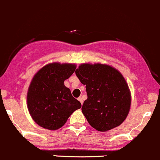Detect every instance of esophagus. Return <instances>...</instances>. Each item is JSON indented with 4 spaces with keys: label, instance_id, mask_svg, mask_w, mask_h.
<instances>
[{
    "label": "esophagus",
    "instance_id": "obj_1",
    "mask_svg": "<svg viewBox=\"0 0 160 160\" xmlns=\"http://www.w3.org/2000/svg\"><path fill=\"white\" fill-rule=\"evenodd\" d=\"M78 101H79L80 102H81V104H82V105L83 104V99H82V97H79V98H78Z\"/></svg>",
    "mask_w": 160,
    "mask_h": 160
}]
</instances>
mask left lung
<instances>
[{
	"mask_svg": "<svg viewBox=\"0 0 160 160\" xmlns=\"http://www.w3.org/2000/svg\"><path fill=\"white\" fill-rule=\"evenodd\" d=\"M85 85L88 98L82 111L92 127L106 132L120 126L127 117L131 93L124 77L108 65L82 64L75 70Z\"/></svg>",
	"mask_w": 160,
	"mask_h": 160,
	"instance_id": "1",
	"label": "left lung"
}]
</instances>
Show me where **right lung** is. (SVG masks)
I'll use <instances>...</instances> for the list:
<instances>
[{
  "instance_id": "obj_1",
  "label": "right lung",
  "mask_w": 160,
  "mask_h": 160,
  "mask_svg": "<svg viewBox=\"0 0 160 160\" xmlns=\"http://www.w3.org/2000/svg\"><path fill=\"white\" fill-rule=\"evenodd\" d=\"M75 64H48L34 75L27 94V105L31 118L41 127L60 129L68 117L82 107L64 82L74 73Z\"/></svg>"
}]
</instances>
